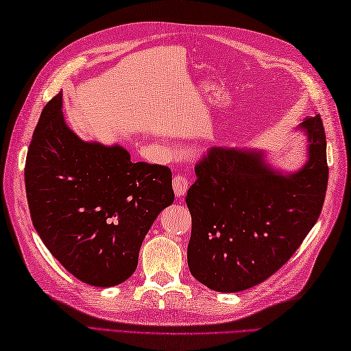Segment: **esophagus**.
<instances>
[{
  "mask_svg": "<svg viewBox=\"0 0 351 351\" xmlns=\"http://www.w3.org/2000/svg\"><path fill=\"white\" fill-rule=\"evenodd\" d=\"M189 190V180L184 175L178 173L173 178V191L178 197L185 196V193Z\"/></svg>",
  "mask_w": 351,
  "mask_h": 351,
  "instance_id": "1",
  "label": "esophagus"
}]
</instances>
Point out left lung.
<instances>
[{"instance_id": "1", "label": "left lung", "mask_w": 351, "mask_h": 351, "mask_svg": "<svg viewBox=\"0 0 351 351\" xmlns=\"http://www.w3.org/2000/svg\"><path fill=\"white\" fill-rule=\"evenodd\" d=\"M306 162L282 171L261 149L213 147L195 171L185 202L191 214L189 268L219 293H238L270 278L294 255L319 217L329 167L322 117L297 126Z\"/></svg>"}]
</instances>
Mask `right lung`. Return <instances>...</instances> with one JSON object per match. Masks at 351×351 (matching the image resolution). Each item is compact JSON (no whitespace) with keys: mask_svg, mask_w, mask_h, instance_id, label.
I'll return each mask as SVG.
<instances>
[{"mask_svg":"<svg viewBox=\"0 0 351 351\" xmlns=\"http://www.w3.org/2000/svg\"><path fill=\"white\" fill-rule=\"evenodd\" d=\"M62 92L36 125L25 161L29 214L43 244L81 282L108 288L136 271L152 223L173 204L171 171L134 162L121 145L84 141L63 117Z\"/></svg>","mask_w":351,"mask_h":351,"instance_id":"add662e5","label":"right lung"}]
</instances>
